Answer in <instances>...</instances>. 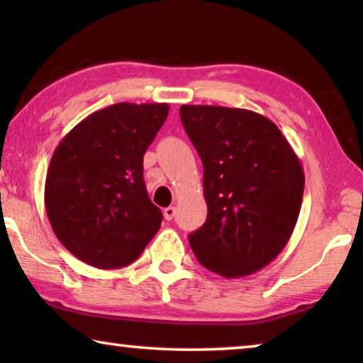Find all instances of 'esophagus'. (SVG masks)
I'll return each instance as SVG.
<instances>
[{"instance_id": "esophagus-1", "label": "esophagus", "mask_w": 363, "mask_h": 363, "mask_svg": "<svg viewBox=\"0 0 363 363\" xmlns=\"http://www.w3.org/2000/svg\"><path fill=\"white\" fill-rule=\"evenodd\" d=\"M174 214H176V208L174 206H168V208H164V210H163V216H164V219H167V220L173 219Z\"/></svg>"}]
</instances>
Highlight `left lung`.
<instances>
[{
  "label": "left lung",
  "instance_id": "8db88e82",
  "mask_svg": "<svg viewBox=\"0 0 363 363\" xmlns=\"http://www.w3.org/2000/svg\"><path fill=\"white\" fill-rule=\"evenodd\" d=\"M181 121L203 163L208 216L189 235L201 266L227 279L267 266L290 240L304 171L284 134L245 108L182 106Z\"/></svg>",
  "mask_w": 363,
  "mask_h": 363
}]
</instances>
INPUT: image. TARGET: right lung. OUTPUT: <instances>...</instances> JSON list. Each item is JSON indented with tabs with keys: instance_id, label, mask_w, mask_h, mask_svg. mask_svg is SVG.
Here are the masks:
<instances>
[{
	"instance_id": "right-lung-1",
	"label": "right lung",
	"mask_w": 363,
	"mask_h": 363,
	"mask_svg": "<svg viewBox=\"0 0 363 363\" xmlns=\"http://www.w3.org/2000/svg\"><path fill=\"white\" fill-rule=\"evenodd\" d=\"M168 112V104H113L79 121L54 150L48 219L60 243L89 266H128L162 225L143 163Z\"/></svg>"
}]
</instances>
